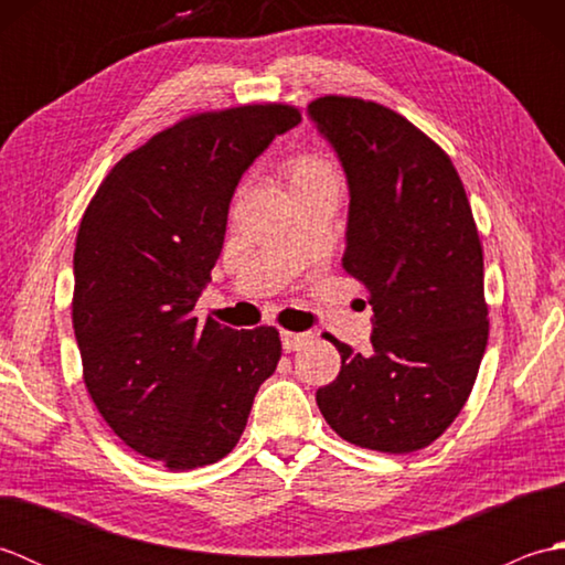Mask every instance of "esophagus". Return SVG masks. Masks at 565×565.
<instances>
[{
    "mask_svg": "<svg viewBox=\"0 0 565 565\" xmlns=\"http://www.w3.org/2000/svg\"><path fill=\"white\" fill-rule=\"evenodd\" d=\"M310 340H313V334L310 332H289V330L281 332V342H284L286 352L301 350V347H306Z\"/></svg>",
    "mask_w": 565,
    "mask_h": 565,
    "instance_id": "1",
    "label": "esophagus"
}]
</instances>
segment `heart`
Returning a JSON list of instances; mask_svg holds the SVG:
<instances>
[{
	"instance_id": "b5f03b06",
	"label": "heart",
	"mask_w": 565,
	"mask_h": 565,
	"mask_svg": "<svg viewBox=\"0 0 565 565\" xmlns=\"http://www.w3.org/2000/svg\"><path fill=\"white\" fill-rule=\"evenodd\" d=\"M291 189H310L320 184H338V170L322 152H301L289 162Z\"/></svg>"
}]
</instances>
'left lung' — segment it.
Returning <instances> with one entry per match:
<instances>
[{"label": "left lung", "instance_id": "8db88e82", "mask_svg": "<svg viewBox=\"0 0 565 565\" xmlns=\"http://www.w3.org/2000/svg\"><path fill=\"white\" fill-rule=\"evenodd\" d=\"M308 114L347 172L342 267L374 308L369 356L330 334L342 369L318 407L356 447L425 449L461 413L488 344L471 203L449 154L388 106L326 94Z\"/></svg>", "mask_w": 565, "mask_h": 565}]
</instances>
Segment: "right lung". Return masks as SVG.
<instances>
[{
  "label": "right lung",
  "instance_id": "1",
  "mask_svg": "<svg viewBox=\"0 0 565 565\" xmlns=\"http://www.w3.org/2000/svg\"><path fill=\"white\" fill-rule=\"evenodd\" d=\"M301 121L291 104L184 116L104 177L75 243L82 379L126 447L170 471L221 461L281 359L279 330L199 322L235 186Z\"/></svg>",
  "mask_w": 565,
  "mask_h": 565
}]
</instances>
